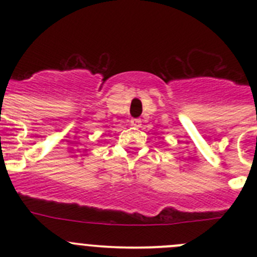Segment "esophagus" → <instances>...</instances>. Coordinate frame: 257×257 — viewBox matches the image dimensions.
Listing matches in <instances>:
<instances>
[{
    "label": "esophagus",
    "mask_w": 257,
    "mask_h": 257,
    "mask_svg": "<svg viewBox=\"0 0 257 257\" xmlns=\"http://www.w3.org/2000/svg\"><path fill=\"white\" fill-rule=\"evenodd\" d=\"M131 124L133 126H136V128H139V126H142V119L141 118H132Z\"/></svg>",
    "instance_id": "esophagus-1"
}]
</instances>
